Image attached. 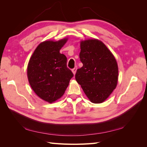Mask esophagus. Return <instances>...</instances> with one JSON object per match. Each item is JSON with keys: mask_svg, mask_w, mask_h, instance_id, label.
Wrapping results in <instances>:
<instances>
[{"mask_svg": "<svg viewBox=\"0 0 147 147\" xmlns=\"http://www.w3.org/2000/svg\"><path fill=\"white\" fill-rule=\"evenodd\" d=\"M77 66H75V67L72 70V72H73V74L75 75V73H76V71H77Z\"/></svg>", "mask_w": 147, "mask_h": 147, "instance_id": "34e87169", "label": "esophagus"}]
</instances>
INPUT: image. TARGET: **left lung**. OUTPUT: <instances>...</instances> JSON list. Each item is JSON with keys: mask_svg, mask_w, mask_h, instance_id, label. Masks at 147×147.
<instances>
[{"mask_svg": "<svg viewBox=\"0 0 147 147\" xmlns=\"http://www.w3.org/2000/svg\"><path fill=\"white\" fill-rule=\"evenodd\" d=\"M80 48V59L83 67L77 69L75 79L91 102L102 103L117 87V61L105 44L99 40L82 41Z\"/></svg>", "mask_w": 147, "mask_h": 147, "instance_id": "obj_1", "label": "left lung"}]
</instances>
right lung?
Returning <instances> with one entry per match:
<instances>
[{"label": "right lung", "instance_id": "add662e5", "mask_svg": "<svg viewBox=\"0 0 147 147\" xmlns=\"http://www.w3.org/2000/svg\"><path fill=\"white\" fill-rule=\"evenodd\" d=\"M67 38L40 43L28 65L30 85L39 97L49 103L63 96L74 74L67 67V57L59 51Z\"/></svg>", "mask_w": 147, "mask_h": 147}]
</instances>
